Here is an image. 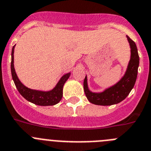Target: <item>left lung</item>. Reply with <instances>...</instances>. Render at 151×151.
<instances>
[{
  "label": "left lung",
  "mask_w": 151,
  "mask_h": 151,
  "mask_svg": "<svg viewBox=\"0 0 151 151\" xmlns=\"http://www.w3.org/2000/svg\"><path fill=\"white\" fill-rule=\"evenodd\" d=\"M131 47V59L124 77L114 86L103 91V93H95L89 90L87 86L86 76L83 81V89L85 94L90 103L99 106H111L117 104L124 100L128 96L131 90L134 86L137 75L139 66V55L137 53L135 42L127 36Z\"/></svg>",
  "instance_id": "1"
}]
</instances>
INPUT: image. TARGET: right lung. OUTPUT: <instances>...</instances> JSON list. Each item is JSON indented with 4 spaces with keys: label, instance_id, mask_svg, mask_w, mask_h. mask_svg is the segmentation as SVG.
<instances>
[{
    "label": "right lung",
    "instance_id": "obj_1",
    "mask_svg": "<svg viewBox=\"0 0 151 151\" xmlns=\"http://www.w3.org/2000/svg\"><path fill=\"white\" fill-rule=\"evenodd\" d=\"M14 47H15V45H14V47H13L12 53H11V65H10V68H11V74H12L13 80H14L16 87H17L19 93L29 102H31V103L36 105H39V106H53V105H55L59 103L63 96V86H64V84L65 83L67 80L70 77V73L63 76L60 79V81H58V83H57L55 87L50 91H39V90H31L29 88H27V86H25L19 81L15 72L14 66Z\"/></svg>",
    "mask_w": 151,
    "mask_h": 151
}]
</instances>
